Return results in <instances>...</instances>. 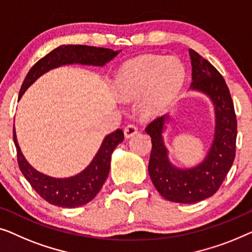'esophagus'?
<instances>
[{
	"label": "esophagus",
	"mask_w": 252,
	"mask_h": 252,
	"mask_svg": "<svg viewBox=\"0 0 252 252\" xmlns=\"http://www.w3.org/2000/svg\"><path fill=\"white\" fill-rule=\"evenodd\" d=\"M137 132H138V129H137L136 126L129 125V126H126L125 127V136H126V139H129V138L133 137L134 134H137Z\"/></svg>",
	"instance_id": "34e87169"
}]
</instances>
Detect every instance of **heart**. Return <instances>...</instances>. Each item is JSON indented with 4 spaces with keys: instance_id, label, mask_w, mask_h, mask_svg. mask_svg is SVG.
<instances>
[{
    "instance_id": "heart-1",
    "label": "heart",
    "mask_w": 252,
    "mask_h": 252,
    "mask_svg": "<svg viewBox=\"0 0 252 252\" xmlns=\"http://www.w3.org/2000/svg\"><path fill=\"white\" fill-rule=\"evenodd\" d=\"M185 69L177 58L143 56L126 63L115 79V90L126 101L140 98L144 118H155L169 107L182 89Z\"/></svg>"
}]
</instances>
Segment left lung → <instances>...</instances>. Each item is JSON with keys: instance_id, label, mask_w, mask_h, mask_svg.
Segmentation results:
<instances>
[{"instance_id": "1", "label": "left lung", "mask_w": 252, "mask_h": 252, "mask_svg": "<svg viewBox=\"0 0 252 252\" xmlns=\"http://www.w3.org/2000/svg\"><path fill=\"white\" fill-rule=\"evenodd\" d=\"M192 83L189 89L210 99L215 111L214 140L204 160L192 168H178L169 160L163 132L169 115H163L146 127L152 138L148 173L161 195L177 203H196L219 189L235 158L236 115L228 87L220 73L208 60L189 49Z\"/></svg>"}]
</instances>
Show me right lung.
Here are the masks:
<instances>
[{"mask_svg":"<svg viewBox=\"0 0 252 252\" xmlns=\"http://www.w3.org/2000/svg\"><path fill=\"white\" fill-rule=\"evenodd\" d=\"M120 51L106 48L89 47V45H60L32 67L21 84L18 100H20L25 91L38 77L49 70L63 65H72V63L102 67L105 66V63L114 59ZM123 139L125 134L121 129L107 134L102 140L94 160L83 171L68 178H55L37 171L27 162L24 154L21 153L17 141L16 129L13 126V141L16 145L20 171L38 195L50 204L63 208L81 207L97 195L107 179L113 152L119 144L122 143Z\"/></svg>","mask_w":252,"mask_h":252,"instance_id":"1","label":"right lung"}]
</instances>
